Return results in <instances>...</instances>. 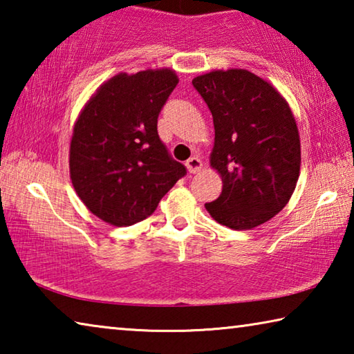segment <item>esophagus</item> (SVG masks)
Segmentation results:
<instances>
[{"label": "esophagus", "mask_w": 354, "mask_h": 354, "mask_svg": "<svg viewBox=\"0 0 354 354\" xmlns=\"http://www.w3.org/2000/svg\"><path fill=\"white\" fill-rule=\"evenodd\" d=\"M185 167H187L189 173H198L203 169V162L200 158H195L194 156V158H190L187 162H185Z\"/></svg>", "instance_id": "esophagus-1"}]
</instances>
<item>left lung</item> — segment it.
Masks as SVG:
<instances>
[{"label": "left lung", "instance_id": "1", "mask_svg": "<svg viewBox=\"0 0 354 354\" xmlns=\"http://www.w3.org/2000/svg\"><path fill=\"white\" fill-rule=\"evenodd\" d=\"M214 118L211 167L223 181L207 212L231 230L274 217L295 190L301 147L295 117L270 82L248 70H214L194 77Z\"/></svg>", "mask_w": 354, "mask_h": 354}]
</instances>
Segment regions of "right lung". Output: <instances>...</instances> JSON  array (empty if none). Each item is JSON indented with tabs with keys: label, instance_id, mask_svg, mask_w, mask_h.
<instances>
[{
	"label": "right lung",
	"instance_id": "obj_1",
	"mask_svg": "<svg viewBox=\"0 0 354 354\" xmlns=\"http://www.w3.org/2000/svg\"><path fill=\"white\" fill-rule=\"evenodd\" d=\"M170 68L118 73L77 117L70 178L88 211L113 226L149 217L187 170L159 139L158 117L178 84Z\"/></svg>",
	"mask_w": 354,
	"mask_h": 354
}]
</instances>
